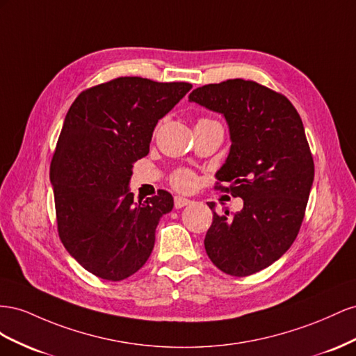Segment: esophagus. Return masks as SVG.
Listing matches in <instances>:
<instances>
[{
  "mask_svg": "<svg viewBox=\"0 0 356 356\" xmlns=\"http://www.w3.org/2000/svg\"><path fill=\"white\" fill-rule=\"evenodd\" d=\"M191 202H192V201L188 200V198L176 197V198H175V207H176V209H181V207H185V206H189Z\"/></svg>",
  "mask_w": 356,
  "mask_h": 356,
  "instance_id": "obj_1",
  "label": "esophagus"
}]
</instances>
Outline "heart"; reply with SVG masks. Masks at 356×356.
Returning a JSON list of instances; mask_svg holds the SVG:
<instances>
[{"label": "heart", "mask_w": 356, "mask_h": 356, "mask_svg": "<svg viewBox=\"0 0 356 356\" xmlns=\"http://www.w3.org/2000/svg\"><path fill=\"white\" fill-rule=\"evenodd\" d=\"M171 184L180 191H189L195 186V175L189 170H180L172 176Z\"/></svg>", "instance_id": "obj_1"}]
</instances>
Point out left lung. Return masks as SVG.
<instances>
[{"label":"left lung","instance_id":"1","mask_svg":"<svg viewBox=\"0 0 356 356\" xmlns=\"http://www.w3.org/2000/svg\"><path fill=\"white\" fill-rule=\"evenodd\" d=\"M189 101L225 118L231 147L216 177L243 200L236 215L207 202L206 252L223 273L250 276L291 248L304 219L314 164L302 120L286 97L252 80L201 86Z\"/></svg>","mask_w":356,"mask_h":356}]
</instances>
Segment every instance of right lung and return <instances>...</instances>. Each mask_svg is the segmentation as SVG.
Wrapping results in <instances>:
<instances>
[{"label": "right lung", "mask_w": 356, "mask_h": 356, "mask_svg": "<svg viewBox=\"0 0 356 356\" xmlns=\"http://www.w3.org/2000/svg\"><path fill=\"white\" fill-rule=\"evenodd\" d=\"M192 85L119 77L83 90L71 104L56 143L50 181L58 232L80 266L104 280H124L145 266L170 192L134 201V162L149 154L161 118Z\"/></svg>", "instance_id": "add662e5"}]
</instances>
